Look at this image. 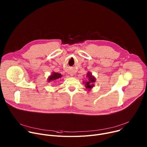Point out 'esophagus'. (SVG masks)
I'll return each mask as SVG.
<instances>
[{
	"label": "esophagus",
	"mask_w": 147,
	"mask_h": 147,
	"mask_svg": "<svg viewBox=\"0 0 147 147\" xmlns=\"http://www.w3.org/2000/svg\"><path fill=\"white\" fill-rule=\"evenodd\" d=\"M70 74L71 76H73L75 74V73L74 71H71V72H70Z\"/></svg>",
	"instance_id": "obj_1"
}]
</instances>
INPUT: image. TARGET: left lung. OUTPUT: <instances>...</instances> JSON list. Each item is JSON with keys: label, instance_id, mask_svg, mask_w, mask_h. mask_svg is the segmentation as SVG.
I'll list each match as a JSON object with an SVG mask.
<instances>
[{"label": "left lung", "instance_id": "8db88e82", "mask_svg": "<svg viewBox=\"0 0 147 147\" xmlns=\"http://www.w3.org/2000/svg\"><path fill=\"white\" fill-rule=\"evenodd\" d=\"M87 80L84 81L83 84L85 85L86 88L88 90H91L94 87V83L95 82L96 78L94 76L92 75L90 71H88L87 74Z\"/></svg>", "mask_w": 147, "mask_h": 147}]
</instances>
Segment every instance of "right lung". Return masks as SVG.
<instances>
[{
    "instance_id": "obj_1",
    "label": "right lung",
    "mask_w": 147,
    "mask_h": 147,
    "mask_svg": "<svg viewBox=\"0 0 147 147\" xmlns=\"http://www.w3.org/2000/svg\"><path fill=\"white\" fill-rule=\"evenodd\" d=\"M62 77H63V76L60 73H58L53 71L52 73V74L48 77V82H51L52 81H54L55 80L60 79Z\"/></svg>"
}]
</instances>
